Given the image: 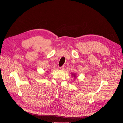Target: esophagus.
I'll use <instances>...</instances> for the list:
<instances>
[{"label":"esophagus","mask_w":123,"mask_h":123,"mask_svg":"<svg viewBox=\"0 0 123 123\" xmlns=\"http://www.w3.org/2000/svg\"><path fill=\"white\" fill-rule=\"evenodd\" d=\"M61 70H63L64 69V66H62V67H60V68H59Z\"/></svg>","instance_id":"34e87169"}]
</instances>
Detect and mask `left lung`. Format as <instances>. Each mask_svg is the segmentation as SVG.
<instances>
[{
    "label": "left lung",
    "instance_id": "1",
    "mask_svg": "<svg viewBox=\"0 0 123 123\" xmlns=\"http://www.w3.org/2000/svg\"><path fill=\"white\" fill-rule=\"evenodd\" d=\"M72 74V76H74V77H75H75H76L75 75V74Z\"/></svg>",
    "mask_w": 123,
    "mask_h": 123
}]
</instances>
